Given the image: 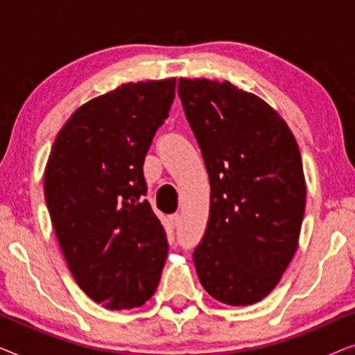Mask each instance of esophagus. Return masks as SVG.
I'll use <instances>...</instances> for the list:
<instances>
[{
  "mask_svg": "<svg viewBox=\"0 0 355 355\" xmlns=\"http://www.w3.org/2000/svg\"><path fill=\"white\" fill-rule=\"evenodd\" d=\"M179 223H181V215H179V213H174V215L169 216V225L173 227H176Z\"/></svg>",
  "mask_w": 355,
  "mask_h": 355,
  "instance_id": "1",
  "label": "esophagus"
}]
</instances>
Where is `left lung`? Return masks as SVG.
<instances>
[{
  "label": "left lung",
  "instance_id": "8db88e82",
  "mask_svg": "<svg viewBox=\"0 0 355 355\" xmlns=\"http://www.w3.org/2000/svg\"><path fill=\"white\" fill-rule=\"evenodd\" d=\"M178 94L210 178L198 279L223 304L260 302L299 245L307 197L299 145L278 111L231 82L181 77Z\"/></svg>",
  "mask_w": 355,
  "mask_h": 355
}]
</instances>
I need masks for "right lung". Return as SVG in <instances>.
I'll list each match as a JSON object with an SVG mask.
<instances>
[{"instance_id": "right-lung-1", "label": "right lung", "mask_w": 355, "mask_h": 355, "mask_svg": "<svg viewBox=\"0 0 355 355\" xmlns=\"http://www.w3.org/2000/svg\"><path fill=\"white\" fill-rule=\"evenodd\" d=\"M176 79L129 82L80 105L45 166V198L79 288L110 310L144 305L158 288L166 232L144 196V162L168 118Z\"/></svg>"}]
</instances>
